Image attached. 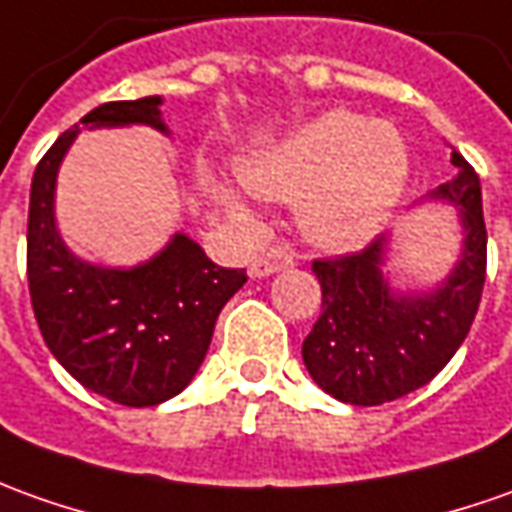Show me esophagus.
Masks as SVG:
<instances>
[{
    "mask_svg": "<svg viewBox=\"0 0 512 512\" xmlns=\"http://www.w3.org/2000/svg\"><path fill=\"white\" fill-rule=\"evenodd\" d=\"M294 266V255L288 252V249H271L266 255H260L252 260V266H249V274L252 277H269L274 271H285Z\"/></svg>",
    "mask_w": 512,
    "mask_h": 512,
    "instance_id": "1",
    "label": "esophagus"
}]
</instances>
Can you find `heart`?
I'll use <instances>...</instances> for the list:
<instances>
[{"label":"heart","instance_id":"obj_1","mask_svg":"<svg viewBox=\"0 0 512 512\" xmlns=\"http://www.w3.org/2000/svg\"><path fill=\"white\" fill-rule=\"evenodd\" d=\"M409 145L389 123L333 109L302 123L241 165L243 184L263 198L294 201L302 232L328 249H353L375 238L409 184ZM215 198L243 212L246 196L224 179Z\"/></svg>","mask_w":512,"mask_h":512}]
</instances>
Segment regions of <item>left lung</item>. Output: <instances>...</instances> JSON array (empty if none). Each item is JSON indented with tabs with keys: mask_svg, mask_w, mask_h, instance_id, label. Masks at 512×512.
I'll use <instances>...</instances> for the list:
<instances>
[{
	"mask_svg": "<svg viewBox=\"0 0 512 512\" xmlns=\"http://www.w3.org/2000/svg\"><path fill=\"white\" fill-rule=\"evenodd\" d=\"M451 165L454 179L417 201L454 207L462 227L457 263L440 283L412 291L389 283V232L358 255L314 260L322 316L302 342V361L336 401L378 406L426 387L471 330L485 285L488 232L479 176L457 151Z\"/></svg>",
	"mask_w": 512,
	"mask_h": 512,
	"instance_id": "1",
	"label": "left lung"
}]
</instances>
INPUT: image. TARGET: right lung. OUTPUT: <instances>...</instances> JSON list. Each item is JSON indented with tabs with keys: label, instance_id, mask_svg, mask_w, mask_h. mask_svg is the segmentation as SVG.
Listing matches in <instances>:
<instances>
[{
	"label": "right lung",
	"instance_id": "add662e5",
	"mask_svg": "<svg viewBox=\"0 0 512 512\" xmlns=\"http://www.w3.org/2000/svg\"><path fill=\"white\" fill-rule=\"evenodd\" d=\"M162 97L103 103L55 139L38 162L27 215V280L41 336L83 387L123 406H156L179 395L210 350L221 308L246 283L243 269L215 266L176 232L137 266L78 257L55 221V184L83 128L148 125L170 137Z\"/></svg>",
	"mask_w": 512,
	"mask_h": 512
}]
</instances>
